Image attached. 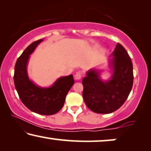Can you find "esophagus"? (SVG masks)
Wrapping results in <instances>:
<instances>
[{
	"label": "esophagus",
	"instance_id": "obj_1",
	"mask_svg": "<svg viewBox=\"0 0 151 151\" xmlns=\"http://www.w3.org/2000/svg\"><path fill=\"white\" fill-rule=\"evenodd\" d=\"M81 78H82V72L80 71L77 72V73L75 74V76H74V78H75V80H80L81 79Z\"/></svg>",
	"mask_w": 151,
	"mask_h": 151
}]
</instances>
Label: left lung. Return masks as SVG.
Returning a JSON list of instances; mask_svg holds the SVG:
<instances>
[{
    "label": "left lung",
    "mask_w": 151,
    "mask_h": 151,
    "mask_svg": "<svg viewBox=\"0 0 151 151\" xmlns=\"http://www.w3.org/2000/svg\"><path fill=\"white\" fill-rule=\"evenodd\" d=\"M111 78L103 80L102 70L91 69L82 80V96L88 109L97 113L108 114L120 108L133 87V63L122 45L117 43L111 53Z\"/></svg>",
    "instance_id": "8db88e82"
}]
</instances>
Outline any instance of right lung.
<instances>
[{"label": "right lung", "mask_w": 151, "mask_h": 151, "mask_svg": "<svg viewBox=\"0 0 151 151\" xmlns=\"http://www.w3.org/2000/svg\"><path fill=\"white\" fill-rule=\"evenodd\" d=\"M42 41L43 39H40L32 42L18 58L14 69V80L20 100L27 108L38 114L51 115L63 108L74 80L73 75L63 76L58 78L51 86L41 87L30 79L27 72L29 60Z\"/></svg>", "instance_id": "1"}]
</instances>
